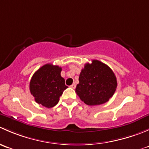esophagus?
I'll list each match as a JSON object with an SVG mask.
<instances>
[{
    "label": "esophagus",
    "instance_id": "esophagus-1",
    "mask_svg": "<svg viewBox=\"0 0 149 149\" xmlns=\"http://www.w3.org/2000/svg\"><path fill=\"white\" fill-rule=\"evenodd\" d=\"M76 84H73L71 86H70V87H71L72 88H76Z\"/></svg>",
    "mask_w": 149,
    "mask_h": 149
}]
</instances>
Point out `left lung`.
Listing matches in <instances>:
<instances>
[{
    "instance_id": "8db88e82",
    "label": "left lung",
    "mask_w": 149,
    "mask_h": 149,
    "mask_svg": "<svg viewBox=\"0 0 149 149\" xmlns=\"http://www.w3.org/2000/svg\"><path fill=\"white\" fill-rule=\"evenodd\" d=\"M79 80L76 94L81 101L90 106L102 104L109 101L118 85L112 69L97 60L85 64Z\"/></svg>"
}]
</instances>
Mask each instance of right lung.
Masks as SVG:
<instances>
[{
  "mask_svg": "<svg viewBox=\"0 0 149 149\" xmlns=\"http://www.w3.org/2000/svg\"><path fill=\"white\" fill-rule=\"evenodd\" d=\"M61 70L62 68L58 65L46 64L34 73L29 89L36 102L47 108L53 107L58 103L60 97L68 88L61 76Z\"/></svg>",
  "mask_w": 149,
  "mask_h": 149,
  "instance_id": "add662e5",
  "label": "right lung"
}]
</instances>
